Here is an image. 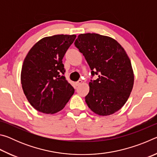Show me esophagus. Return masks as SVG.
<instances>
[{
  "label": "esophagus",
  "instance_id": "esophagus-1",
  "mask_svg": "<svg viewBox=\"0 0 157 157\" xmlns=\"http://www.w3.org/2000/svg\"><path fill=\"white\" fill-rule=\"evenodd\" d=\"M82 83V79H79V80H78L76 82V84H77V86H79V85H80Z\"/></svg>",
  "mask_w": 157,
  "mask_h": 157
}]
</instances>
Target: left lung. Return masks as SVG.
Returning a JSON list of instances; mask_svg holds the SVG:
<instances>
[{
	"label": "left lung",
	"mask_w": 157,
	"mask_h": 157,
	"mask_svg": "<svg viewBox=\"0 0 157 157\" xmlns=\"http://www.w3.org/2000/svg\"><path fill=\"white\" fill-rule=\"evenodd\" d=\"M91 70L88 107L100 116H108L125 104L134 85V73L126 52L115 39L95 33L81 34L75 41Z\"/></svg>",
	"instance_id": "8db88e82"
}]
</instances>
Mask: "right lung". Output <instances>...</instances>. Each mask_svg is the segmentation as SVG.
<instances>
[{
  "instance_id": "add662e5",
  "label": "right lung",
  "mask_w": 157,
  "mask_h": 157,
  "mask_svg": "<svg viewBox=\"0 0 157 157\" xmlns=\"http://www.w3.org/2000/svg\"><path fill=\"white\" fill-rule=\"evenodd\" d=\"M76 35L45 37L28 52L23 63L21 80L28 102L37 111L55 113L63 109L74 94L64 77L62 59Z\"/></svg>"
}]
</instances>
